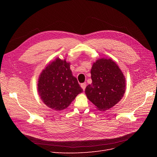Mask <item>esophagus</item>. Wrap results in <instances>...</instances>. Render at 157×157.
<instances>
[{
  "label": "esophagus",
  "mask_w": 157,
  "mask_h": 157,
  "mask_svg": "<svg viewBox=\"0 0 157 157\" xmlns=\"http://www.w3.org/2000/svg\"><path fill=\"white\" fill-rule=\"evenodd\" d=\"M80 86H81V88L83 89V90H84L85 88H86V82L82 83L81 84H80Z\"/></svg>",
  "instance_id": "obj_1"
}]
</instances>
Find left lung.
<instances>
[{
  "label": "left lung",
  "instance_id": "8db88e82",
  "mask_svg": "<svg viewBox=\"0 0 157 157\" xmlns=\"http://www.w3.org/2000/svg\"><path fill=\"white\" fill-rule=\"evenodd\" d=\"M92 83L85 89L89 100L100 111L115 106L124 96L126 80L122 71L111 59L101 58L91 69Z\"/></svg>",
  "mask_w": 157,
  "mask_h": 157
}]
</instances>
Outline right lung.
Here are the masks:
<instances>
[{"label": "right lung", "mask_w": 157, "mask_h": 157, "mask_svg": "<svg viewBox=\"0 0 157 157\" xmlns=\"http://www.w3.org/2000/svg\"><path fill=\"white\" fill-rule=\"evenodd\" d=\"M37 86L42 101L56 111L67 108L83 92L70 69V63L59 58L42 70Z\"/></svg>", "instance_id": "right-lung-1"}]
</instances>
